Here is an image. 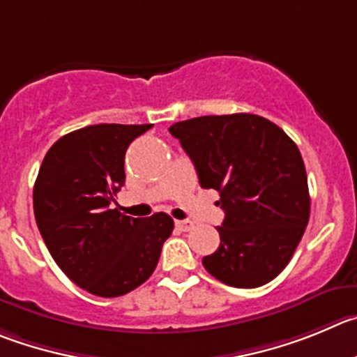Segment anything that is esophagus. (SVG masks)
Here are the masks:
<instances>
[{
  "mask_svg": "<svg viewBox=\"0 0 357 357\" xmlns=\"http://www.w3.org/2000/svg\"><path fill=\"white\" fill-rule=\"evenodd\" d=\"M176 227L183 232L192 231L194 229V222H190V220H176Z\"/></svg>",
  "mask_w": 357,
  "mask_h": 357,
  "instance_id": "34e87169",
  "label": "esophagus"
}]
</instances>
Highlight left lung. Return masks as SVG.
Masks as SVG:
<instances>
[{
    "instance_id": "1",
    "label": "left lung",
    "mask_w": 357,
    "mask_h": 357,
    "mask_svg": "<svg viewBox=\"0 0 357 357\" xmlns=\"http://www.w3.org/2000/svg\"><path fill=\"white\" fill-rule=\"evenodd\" d=\"M202 188L220 192V246L202 259L222 284L254 289L284 271L310 218L301 153L284 130L255 114L201 116L174 123Z\"/></svg>"
}]
</instances>
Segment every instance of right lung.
<instances>
[{
  "instance_id": "right-lung-1",
  "label": "right lung",
  "mask_w": 357,
  "mask_h": 357,
  "mask_svg": "<svg viewBox=\"0 0 357 357\" xmlns=\"http://www.w3.org/2000/svg\"><path fill=\"white\" fill-rule=\"evenodd\" d=\"M151 125L102 123L52 144L36 176L33 209L61 271L84 291L118 298L153 275L174 220L132 218L111 209L125 185V153Z\"/></svg>"
}]
</instances>
